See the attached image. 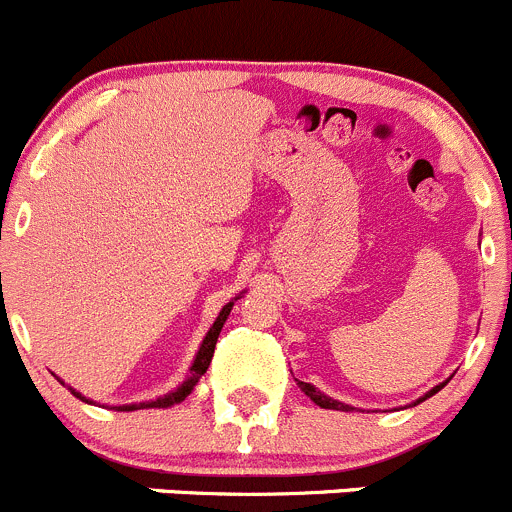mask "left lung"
<instances>
[{"mask_svg":"<svg viewBox=\"0 0 512 512\" xmlns=\"http://www.w3.org/2000/svg\"><path fill=\"white\" fill-rule=\"evenodd\" d=\"M297 385H300V390H302V393H305L307 398L312 400V403H315V405H320V408H325V410H350V408H347V405H342V403H337V400H330V398H327V395H322L320 390H315V388H312L310 382H297ZM443 385H445V382H443ZM443 385H438V388H433V390H430V393L425 395V398H420L418 403H423V400H428L430 395H435V393H438V390L443 388Z\"/></svg>","mask_w":512,"mask_h":512,"instance_id":"left-lung-1","label":"left lung"}]
</instances>
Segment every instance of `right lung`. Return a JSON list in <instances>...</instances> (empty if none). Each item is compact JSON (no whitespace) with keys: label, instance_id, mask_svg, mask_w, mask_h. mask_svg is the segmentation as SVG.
<instances>
[{"label":"right lung","instance_id":"add662e5","mask_svg":"<svg viewBox=\"0 0 512 512\" xmlns=\"http://www.w3.org/2000/svg\"><path fill=\"white\" fill-rule=\"evenodd\" d=\"M230 310H232V302H230V305L222 307V312H220V315H217L215 325L210 327V332H207V337H205V340H202L200 352H197L195 362H192V367H190V377H187V382H182V388H177L175 393L165 395V398L152 400V403H140V405H119L117 410H124V413H130V410H142V408H170V405H175V403H180V400H185L187 395L192 393V388H195V385H197V380H200V377L205 375V372H207V367H210L212 355H215L217 337H220V330H222V325H225V320H227V315H230ZM69 390H72V388H69ZM72 395H77L79 400H84L82 395L74 393V390H72ZM84 403H89V400H84Z\"/></svg>","mask_w":512,"mask_h":512}]
</instances>
